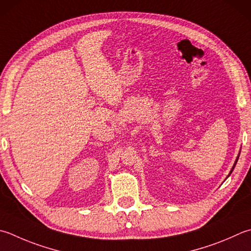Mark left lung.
Returning a JSON list of instances; mask_svg holds the SVG:
<instances>
[{
    "mask_svg": "<svg viewBox=\"0 0 251 251\" xmlns=\"http://www.w3.org/2000/svg\"><path fill=\"white\" fill-rule=\"evenodd\" d=\"M238 157H239V156H238ZM237 160H238V158H237V159H236V162H235V164H234V166H233V168H231V170H230V173H229V175L231 174V172H233V169H234V167H235V165H236V163H237Z\"/></svg>",
    "mask_w": 251,
    "mask_h": 251,
    "instance_id": "obj_1",
    "label": "left lung"
}]
</instances>
